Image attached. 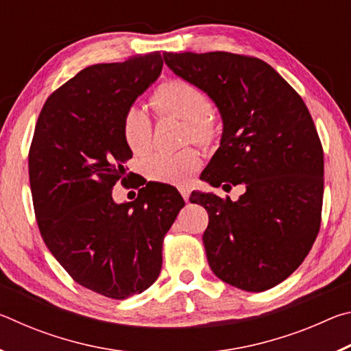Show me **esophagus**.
<instances>
[{
  "mask_svg": "<svg viewBox=\"0 0 351 351\" xmlns=\"http://www.w3.org/2000/svg\"><path fill=\"white\" fill-rule=\"evenodd\" d=\"M180 192L182 195L184 201H189V197H190V189L189 187H180Z\"/></svg>",
  "mask_w": 351,
  "mask_h": 351,
  "instance_id": "34e87169",
  "label": "esophagus"
}]
</instances>
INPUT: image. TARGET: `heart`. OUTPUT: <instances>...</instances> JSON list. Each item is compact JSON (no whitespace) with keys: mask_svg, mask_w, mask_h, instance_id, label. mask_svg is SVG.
Wrapping results in <instances>:
<instances>
[{"mask_svg":"<svg viewBox=\"0 0 351 351\" xmlns=\"http://www.w3.org/2000/svg\"><path fill=\"white\" fill-rule=\"evenodd\" d=\"M153 105L159 111L187 122L189 139L209 144L217 134V125L210 116V100L193 83L175 79L162 83L153 94ZM125 144L134 153H144L152 142V122L141 106L128 108L122 121ZM144 173L152 181L164 184H186L201 167V156L195 150L178 153H154L144 161Z\"/></svg>","mask_w":351,"mask_h":351,"instance_id":"b5f03b06","label":"heart"}]
</instances>
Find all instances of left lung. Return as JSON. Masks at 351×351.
Wrapping results in <instances>:
<instances>
[{
  "mask_svg": "<svg viewBox=\"0 0 351 351\" xmlns=\"http://www.w3.org/2000/svg\"><path fill=\"white\" fill-rule=\"evenodd\" d=\"M180 79L204 91L223 133L201 180L245 184L232 201L192 192L209 213L203 243L210 269L232 287L260 293L299 268L320 228L324 152L304 100L260 58L230 52H165Z\"/></svg>",
  "mask_w": 351,
  "mask_h": 351,
  "instance_id": "obj_1",
  "label": "left lung"
}]
</instances>
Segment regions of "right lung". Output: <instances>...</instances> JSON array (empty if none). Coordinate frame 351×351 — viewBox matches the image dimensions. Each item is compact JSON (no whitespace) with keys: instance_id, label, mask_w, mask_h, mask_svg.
<instances>
[{"instance_id":"right-lung-1","label":"right lung","mask_w":351,"mask_h":351,"mask_svg":"<svg viewBox=\"0 0 351 351\" xmlns=\"http://www.w3.org/2000/svg\"><path fill=\"white\" fill-rule=\"evenodd\" d=\"M162 64L152 52L82 69L46 100L29 150L35 217L47 249L77 283L117 300L156 280L164 237L184 207L169 184L142 187L132 203L117 204L111 195L133 156L123 116Z\"/></svg>"}]
</instances>
